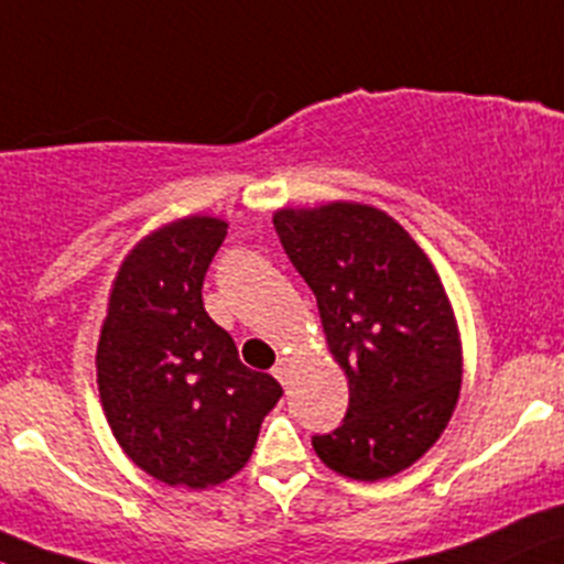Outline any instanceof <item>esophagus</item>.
<instances>
[{"label": "esophagus", "instance_id": "obj_1", "mask_svg": "<svg viewBox=\"0 0 564 564\" xmlns=\"http://www.w3.org/2000/svg\"><path fill=\"white\" fill-rule=\"evenodd\" d=\"M291 371H293V366H291V359H288V357H282L276 366H273V377H276L282 384H288V379H291Z\"/></svg>", "mask_w": 564, "mask_h": 564}]
</instances>
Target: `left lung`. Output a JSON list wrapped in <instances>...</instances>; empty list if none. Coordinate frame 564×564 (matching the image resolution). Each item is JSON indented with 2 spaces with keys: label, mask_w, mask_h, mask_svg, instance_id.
I'll list each match as a JSON object with an SVG mask.
<instances>
[{
  "label": "left lung",
  "mask_w": 564,
  "mask_h": 564,
  "mask_svg": "<svg viewBox=\"0 0 564 564\" xmlns=\"http://www.w3.org/2000/svg\"><path fill=\"white\" fill-rule=\"evenodd\" d=\"M273 227L348 379L346 417L315 434V454L348 479H390L437 443L463 388V340L440 273L371 205L282 207Z\"/></svg>",
  "instance_id": "1"
}]
</instances>
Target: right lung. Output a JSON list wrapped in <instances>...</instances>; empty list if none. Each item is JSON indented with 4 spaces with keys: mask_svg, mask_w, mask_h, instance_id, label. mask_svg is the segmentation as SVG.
Segmentation results:
<instances>
[{
    "mask_svg": "<svg viewBox=\"0 0 564 564\" xmlns=\"http://www.w3.org/2000/svg\"><path fill=\"white\" fill-rule=\"evenodd\" d=\"M227 227L185 216L138 240L112 279L96 346L101 410L121 452L187 490L232 479L282 395L205 313L202 285Z\"/></svg>",
    "mask_w": 564,
    "mask_h": 564,
    "instance_id": "1",
    "label": "right lung"
}]
</instances>
